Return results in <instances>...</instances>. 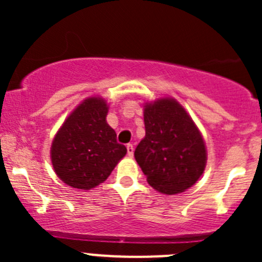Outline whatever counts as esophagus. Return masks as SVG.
I'll list each match as a JSON object with an SVG mask.
<instances>
[{"instance_id":"obj_1","label":"esophagus","mask_w":262,"mask_h":262,"mask_svg":"<svg viewBox=\"0 0 262 262\" xmlns=\"http://www.w3.org/2000/svg\"><path fill=\"white\" fill-rule=\"evenodd\" d=\"M126 150H128V156L129 157H132L134 153V146L133 144H126Z\"/></svg>"}]
</instances>
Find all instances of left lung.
<instances>
[{
    "label": "left lung",
    "mask_w": 262,
    "mask_h": 262,
    "mask_svg": "<svg viewBox=\"0 0 262 262\" xmlns=\"http://www.w3.org/2000/svg\"><path fill=\"white\" fill-rule=\"evenodd\" d=\"M146 137L134 157L148 184L162 194L185 191L204 172L207 150L199 129L173 99L144 106Z\"/></svg>",
    "instance_id": "left-lung-1"
}]
</instances>
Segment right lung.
I'll list each match as a JSON object with an SVG mask.
<instances>
[{
  "mask_svg": "<svg viewBox=\"0 0 262 262\" xmlns=\"http://www.w3.org/2000/svg\"><path fill=\"white\" fill-rule=\"evenodd\" d=\"M107 109L100 97L86 99L55 134L50 150L53 168L68 186L96 187L125 156L126 147L118 143L115 130L106 123Z\"/></svg>",
  "mask_w": 262,
  "mask_h": 262,
  "instance_id": "add662e5",
  "label": "right lung"
}]
</instances>
